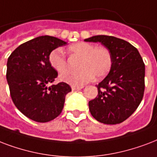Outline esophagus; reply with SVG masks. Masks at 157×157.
Masks as SVG:
<instances>
[{"mask_svg":"<svg viewBox=\"0 0 157 157\" xmlns=\"http://www.w3.org/2000/svg\"><path fill=\"white\" fill-rule=\"evenodd\" d=\"M83 87H76V86H72V90L73 91H77V90L82 89Z\"/></svg>","mask_w":157,"mask_h":157,"instance_id":"1","label":"esophagus"}]
</instances>
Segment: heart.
I'll use <instances>...</instances> for the list:
<instances>
[{
	"label": "heart",
	"instance_id": "b5f03b06",
	"mask_svg": "<svg viewBox=\"0 0 157 157\" xmlns=\"http://www.w3.org/2000/svg\"><path fill=\"white\" fill-rule=\"evenodd\" d=\"M68 51L73 56L80 58L77 72H65L60 80L73 86H81L95 77L102 78L109 74L113 65L112 54L107 47H96L88 42H79L70 45ZM49 62L57 72L63 73L68 69V63L61 50H53L49 55Z\"/></svg>",
	"mask_w": 157,
	"mask_h": 157
}]
</instances>
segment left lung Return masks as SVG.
<instances>
[{
  "mask_svg": "<svg viewBox=\"0 0 157 157\" xmlns=\"http://www.w3.org/2000/svg\"><path fill=\"white\" fill-rule=\"evenodd\" d=\"M101 42L110 50L113 65L108 75L97 87V98L88 102L96 120L116 124L127 120L138 107L145 89V65L138 49L124 40L98 35L84 40Z\"/></svg>",
  "mask_w": 157,
  "mask_h": 157,
  "instance_id": "1",
  "label": "left lung"
}]
</instances>
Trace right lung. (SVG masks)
I'll return each instance as SVG.
<instances>
[{"label": "right lung", "mask_w": 157, "mask_h": 157, "mask_svg": "<svg viewBox=\"0 0 157 157\" xmlns=\"http://www.w3.org/2000/svg\"><path fill=\"white\" fill-rule=\"evenodd\" d=\"M65 44L57 37L41 36L19 46L8 58L6 79L12 101L20 112L36 122L56 118L71 91L66 82L53 84L58 72L49 62L50 53Z\"/></svg>", "instance_id": "add662e5"}]
</instances>
